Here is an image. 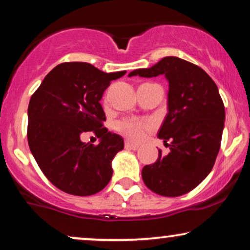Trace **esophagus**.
<instances>
[{
  "label": "esophagus",
  "mask_w": 250,
  "mask_h": 250,
  "mask_svg": "<svg viewBox=\"0 0 250 250\" xmlns=\"http://www.w3.org/2000/svg\"><path fill=\"white\" fill-rule=\"evenodd\" d=\"M125 146L127 149H130V150H137L140 146H137V144H134V143H130V142H125Z\"/></svg>",
  "instance_id": "obj_1"
}]
</instances>
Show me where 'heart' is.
Wrapping results in <instances>:
<instances>
[{
    "mask_svg": "<svg viewBox=\"0 0 250 250\" xmlns=\"http://www.w3.org/2000/svg\"><path fill=\"white\" fill-rule=\"evenodd\" d=\"M150 127H151V123L149 121L135 119V117L121 120L116 123V130L128 140L135 141V142L142 140L146 130Z\"/></svg>",
    "mask_w": 250,
    "mask_h": 250,
    "instance_id": "obj_1",
    "label": "heart"
}]
</instances>
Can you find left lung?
<instances>
[{
    "label": "left lung",
    "mask_w": 250,
    "mask_h": 250,
    "mask_svg": "<svg viewBox=\"0 0 250 250\" xmlns=\"http://www.w3.org/2000/svg\"><path fill=\"white\" fill-rule=\"evenodd\" d=\"M164 76L169 83L167 114L158 131L170 152L142 169L144 184L164 197H179L193 190L211 172L220 149L225 107L218 87L199 66L165 57L149 68L128 74Z\"/></svg>",
    "instance_id": "left-lung-1"
}]
</instances>
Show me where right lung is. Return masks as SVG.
Segmentation results:
<instances>
[{"label":"right lung","instance_id":"1","mask_svg":"<svg viewBox=\"0 0 250 250\" xmlns=\"http://www.w3.org/2000/svg\"><path fill=\"white\" fill-rule=\"evenodd\" d=\"M125 71L106 73L88 62H62L44 78L28 108L30 150L47 179L73 195L100 192L113 176L112 161L125 146L120 135L102 127L100 100L110 81ZM93 131L98 146L81 137Z\"/></svg>","mask_w":250,"mask_h":250}]
</instances>
